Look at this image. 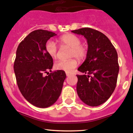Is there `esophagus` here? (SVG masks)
I'll use <instances>...</instances> for the list:
<instances>
[{
    "label": "esophagus",
    "instance_id": "34e87169",
    "mask_svg": "<svg viewBox=\"0 0 133 133\" xmlns=\"http://www.w3.org/2000/svg\"><path fill=\"white\" fill-rule=\"evenodd\" d=\"M65 74H66V76H69L71 75V73H68V72H66V73H65Z\"/></svg>",
    "mask_w": 133,
    "mask_h": 133
}]
</instances>
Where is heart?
Returning <instances> with one entry per match:
<instances>
[{"instance_id":"heart-1","label":"heart","mask_w":133,"mask_h":133,"mask_svg":"<svg viewBox=\"0 0 133 133\" xmlns=\"http://www.w3.org/2000/svg\"><path fill=\"white\" fill-rule=\"evenodd\" d=\"M61 46H68L71 48L70 57H76L78 59H82L87 53L86 47L80 44L81 41L78 37L73 34L68 33L62 36L58 40ZM45 51L52 58H56L58 53V48L55 43L52 41H48L45 45ZM77 66L76 59L72 58L68 60H59L55 64V68L58 70L71 73Z\"/></svg>"}]
</instances>
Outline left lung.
<instances>
[{
	"label": "left lung",
	"mask_w": 133,
	"mask_h": 133,
	"mask_svg": "<svg viewBox=\"0 0 133 133\" xmlns=\"http://www.w3.org/2000/svg\"><path fill=\"white\" fill-rule=\"evenodd\" d=\"M88 42L86 58L78 70L76 91L80 100L92 107L107 101L115 91L119 72L118 54L109 39L101 32L89 28L72 31Z\"/></svg>",
	"instance_id": "8db88e82"
}]
</instances>
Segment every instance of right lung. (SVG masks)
Returning <instances> with one entry per match:
<instances>
[{
    "instance_id": "obj_1",
    "label": "right lung",
    "mask_w": 133,
    "mask_h": 133,
    "mask_svg": "<svg viewBox=\"0 0 133 133\" xmlns=\"http://www.w3.org/2000/svg\"><path fill=\"white\" fill-rule=\"evenodd\" d=\"M57 35L44 29L32 31L18 45L14 62V72L18 89L26 100L36 107L45 108L57 102L66 78L58 70L44 76L53 68V58L45 51L48 40Z\"/></svg>"
}]
</instances>
